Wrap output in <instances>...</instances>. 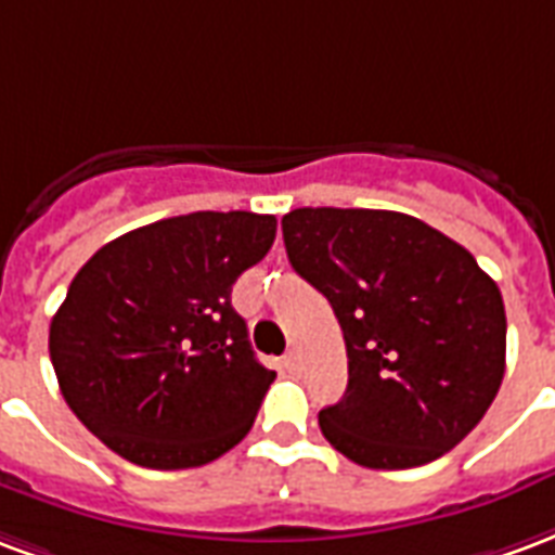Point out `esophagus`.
<instances>
[{"instance_id":"1","label":"esophagus","mask_w":555,"mask_h":555,"mask_svg":"<svg viewBox=\"0 0 555 555\" xmlns=\"http://www.w3.org/2000/svg\"><path fill=\"white\" fill-rule=\"evenodd\" d=\"M283 370H289V372L301 370V361H298V354H295V351H289V354H283Z\"/></svg>"}]
</instances>
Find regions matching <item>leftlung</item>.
Segmentation results:
<instances>
[{
	"label": "left lung",
	"instance_id": "1",
	"mask_svg": "<svg viewBox=\"0 0 555 555\" xmlns=\"http://www.w3.org/2000/svg\"><path fill=\"white\" fill-rule=\"evenodd\" d=\"M281 224L349 354L346 396L319 411L327 443L361 467L408 470L467 438L505 372L503 295L470 250L390 209L301 206Z\"/></svg>",
	"mask_w": 555,
	"mask_h": 555
}]
</instances>
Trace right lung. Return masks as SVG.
Returning <instances> with one entry per match:
<instances>
[{
    "label": "right lung",
    "instance_id": "1",
    "mask_svg": "<svg viewBox=\"0 0 555 555\" xmlns=\"http://www.w3.org/2000/svg\"><path fill=\"white\" fill-rule=\"evenodd\" d=\"M274 233V216L189 212L129 230L76 272L50 325L52 370L120 459L185 470L248 435L274 372L230 293Z\"/></svg>",
    "mask_w": 555,
    "mask_h": 555
}]
</instances>
